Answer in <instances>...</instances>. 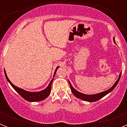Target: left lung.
I'll return each mask as SVG.
<instances>
[{
    "label": "left lung",
    "instance_id": "obj_1",
    "mask_svg": "<svg viewBox=\"0 0 127 127\" xmlns=\"http://www.w3.org/2000/svg\"><path fill=\"white\" fill-rule=\"evenodd\" d=\"M113 41H114V43H116L115 42V40H114V38L113 39ZM121 75H122V72L119 75V77L118 80L116 81V83L114 84L113 86H112L111 88H109V90H107L105 91V92H103L101 93H99V94H95V95H86V94H82V93L79 92H77L76 90H75L74 88L72 87V86L70 84V81H69V85H70V90H71L72 92L74 95L76 96L77 98H80L81 100H85V101H88V102H95L97 101V100H98L99 99H100L101 98H102L103 97H104L105 95H106L107 94H108L109 93L111 92V91H113L114 90V88L116 87V86L117 85V84L118 83L119 81H120V77H121Z\"/></svg>",
    "mask_w": 127,
    "mask_h": 127
}]
</instances>
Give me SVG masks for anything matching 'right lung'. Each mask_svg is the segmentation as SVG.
I'll use <instances>...</instances> for the list:
<instances>
[{
  "label": "right lung",
  "instance_id": "right-lung-1",
  "mask_svg": "<svg viewBox=\"0 0 127 127\" xmlns=\"http://www.w3.org/2000/svg\"><path fill=\"white\" fill-rule=\"evenodd\" d=\"M58 67H57L56 68V70L55 71V73H54V76L55 75L56 72H57V69H58ZM4 73H5V77H6L7 80L8 81V82L10 83V85L12 86L13 88L19 94H20L22 97H23L24 99H25L26 100H27L29 102H37V101H41V100H43L45 98H46L48 97V95H50V92H51V84H52V82L53 81V78L51 79V81H50V84L44 90L41 91V92H27V91L24 90L23 89H21V88H18L17 86H16L15 85H13L10 80L9 79V78L7 77V76L6 74V72H5V70H4Z\"/></svg>",
  "mask_w": 127,
  "mask_h": 127
}]
</instances>
